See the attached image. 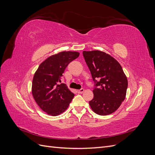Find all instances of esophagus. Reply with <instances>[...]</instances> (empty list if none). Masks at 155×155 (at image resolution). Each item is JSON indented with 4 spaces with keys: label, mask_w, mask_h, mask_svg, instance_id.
Wrapping results in <instances>:
<instances>
[{
    "label": "esophagus",
    "mask_w": 155,
    "mask_h": 155,
    "mask_svg": "<svg viewBox=\"0 0 155 155\" xmlns=\"http://www.w3.org/2000/svg\"><path fill=\"white\" fill-rule=\"evenodd\" d=\"M84 91H85V89L84 88H81V89H79V90L77 91L78 93H79V94H82Z\"/></svg>",
    "instance_id": "esophagus-1"
}]
</instances>
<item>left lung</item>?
Wrapping results in <instances>:
<instances>
[{
	"mask_svg": "<svg viewBox=\"0 0 155 155\" xmlns=\"http://www.w3.org/2000/svg\"><path fill=\"white\" fill-rule=\"evenodd\" d=\"M83 55L95 86L94 97L89 105L97 114L113 113L124 101L128 86L122 67L114 58L104 51H83Z\"/></svg>",
	"mask_w": 155,
	"mask_h": 155,
	"instance_id": "obj_1",
	"label": "left lung"
}]
</instances>
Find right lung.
I'll list each match as a JSON object with an SVG mask.
<instances>
[{
	"label": "right lung",
	"instance_id": "right-lung-1",
	"mask_svg": "<svg viewBox=\"0 0 155 155\" xmlns=\"http://www.w3.org/2000/svg\"><path fill=\"white\" fill-rule=\"evenodd\" d=\"M77 51H61L41 63L32 81L31 92L37 104L46 113L55 116L67 110L74 94L61 79L68 64L79 57Z\"/></svg>",
	"mask_w": 155,
	"mask_h": 155
}]
</instances>
